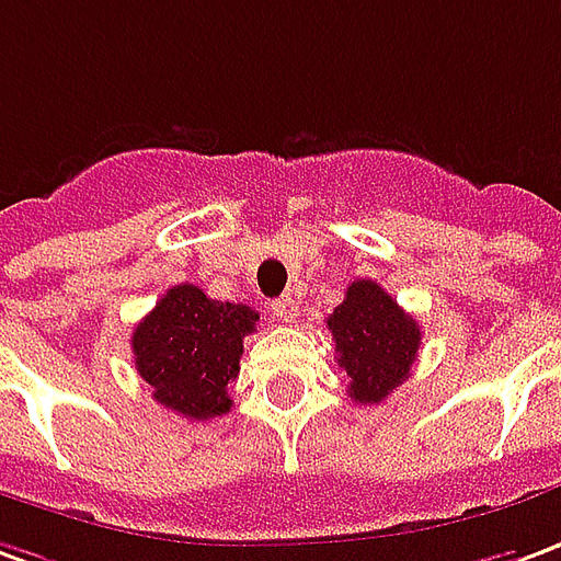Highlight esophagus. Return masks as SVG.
Here are the masks:
<instances>
[{"label":"esophagus","instance_id":"esophagus-1","mask_svg":"<svg viewBox=\"0 0 561 561\" xmlns=\"http://www.w3.org/2000/svg\"><path fill=\"white\" fill-rule=\"evenodd\" d=\"M270 312H273V319L294 321L297 319V300H294L291 294H282V297H276V300L270 304Z\"/></svg>","mask_w":561,"mask_h":561}]
</instances>
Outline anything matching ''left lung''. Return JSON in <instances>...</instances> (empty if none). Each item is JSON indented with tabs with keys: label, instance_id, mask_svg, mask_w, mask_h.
I'll return each instance as SVG.
<instances>
[{
	"label": "left lung",
	"instance_id": "1",
	"mask_svg": "<svg viewBox=\"0 0 561 561\" xmlns=\"http://www.w3.org/2000/svg\"><path fill=\"white\" fill-rule=\"evenodd\" d=\"M328 331L348 376V398L358 403L386 401L410 376L422 343L416 319L370 279L348 285L343 304L328 316Z\"/></svg>",
	"mask_w": 561,
	"mask_h": 561
}]
</instances>
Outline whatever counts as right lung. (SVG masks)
<instances>
[{
	"mask_svg": "<svg viewBox=\"0 0 561 561\" xmlns=\"http://www.w3.org/2000/svg\"><path fill=\"white\" fill-rule=\"evenodd\" d=\"M257 312L221 304L197 285H175L133 331L136 370L154 401L185 419H215L230 410L227 386L240 376L242 340Z\"/></svg>",
	"mask_w": 561,
	"mask_h": 561,
	"instance_id": "1",
	"label": "right lung"
}]
</instances>
